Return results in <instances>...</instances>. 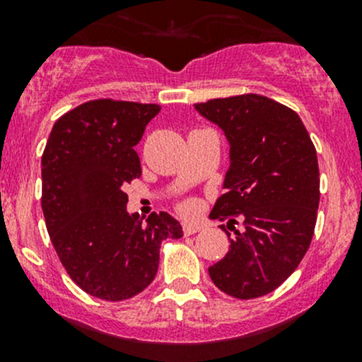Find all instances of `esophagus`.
<instances>
[{
  "label": "esophagus",
  "instance_id": "1",
  "mask_svg": "<svg viewBox=\"0 0 362 362\" xmlns=\"http://www.w3.org/2000/svg\"><path fill=\"white\" fill-rule=\"evenodd\" d=\"M202 229H203V226H202V224H192V222H187V224L182 226V231H184V235H185V236L194 235V233L202 231Z\"/></svg>",
  "mask_w": 362,
  "mask_h": 362
}]
</instances>
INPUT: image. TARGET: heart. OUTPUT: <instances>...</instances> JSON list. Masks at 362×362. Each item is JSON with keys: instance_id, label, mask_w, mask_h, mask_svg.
Masks as SVG:
<instances>
[{"instance_id": "1", "label": "heart", "mask_w": 362, "mask_h": 362, "mask_svg": "<svg viewBox=\"0 0 362 362\" xmlns=\"http://www.w3.org/2000/svg\"><path fill=\"white\" fill-rule=\"evenodd\" d=\"M178 210H180L182 214H192V211L196 210V202L194 199H187V202L178 204Z\"/></svg>"}]
</instances>
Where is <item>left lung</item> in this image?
I'll list each match as a JSON object with an SVG mask.
<instances>
[{
    "mask_svg": "<svg viewBox=\"0 0 362 362\" xmlns=\"http://www.w3.org/2000/svg\"><path fill=\"white\" fill-rule=\"evenodd\" d=\"M231 145L226 194L210 217L235 231L228 254L208 268L222 293L254 299L282 286L305 257L317 222V151L294 110L261 94L196 103ZM243 222L244 229L234 228ZM226 235H229L226 231Z\"/></svg>",
    "mask_w": 362,
    "mask_h": 362,
    "instance_id": "obj_1",
    "label": "left lung"
}]
</instances>
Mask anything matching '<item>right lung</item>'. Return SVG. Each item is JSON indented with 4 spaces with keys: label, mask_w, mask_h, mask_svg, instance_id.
<instances>
[{
    "label": "right lung",
    "mask_w": 362,
    "mask_h": 362,
    "mask_svg": "<svg viewBox=\"0 0 362 362\" xmlns=\"http://www.w3.org/2000/svg\"><path fill=\"white\" fill-rule=\"evenodd\" d=\"M159 105L87 101L54 124L42 156V210L69 279L87 294L124 301L151 286L160 242L182 238L166 211H126L124 185L140 178L134 145Z\"/></svg>",
    "instance_id": "add662e5"
}]
</instances>
